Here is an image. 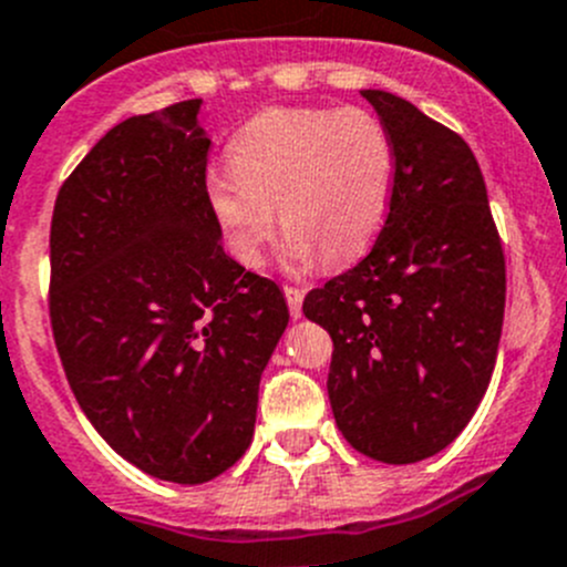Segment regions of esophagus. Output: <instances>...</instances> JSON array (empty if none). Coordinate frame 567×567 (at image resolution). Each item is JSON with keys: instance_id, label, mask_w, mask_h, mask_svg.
<instances>
[{"instance_id": "obj_1", "label": "esophagus", "mask_w": 567, "mask_h": 567, "mask_svg": "<svg viewBox=\"0 0 567 567\" xmlns=\"http://www.w3.org/2000/svg\"><path fill=\"white\" fill-rule=\"evenodd\" d=\"M284 295H287V303H289V315L298 320L300 315H303V295L306 289L300 287H284Z\"/></svg>"}]
</instances>
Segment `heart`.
I'll return each instance as SVG.
<instances>
[{
  "instance_id": "heart-1",
  "label": "heart",
  "mask_w": 567,
  "mask_h": 567,
  "mask_svg": "<svg viewBox=\"0 0 567 567\" xmlns=\"http://www.w3.org/2000/svg\"><path fill=\"white\" fill-rule=\"evenodd\" d=\"M228 158L208 172L206 199L245 267H261L278 206L292 267L353 261L390 212L395 147L368 107H269L236 133Z\"/></svg>"
}]
</instances>
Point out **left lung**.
I'll list each match as a JSON object with an SVG mask.
<instances>
[{
	"label": "left lung",
	"mask_w": 567,
	"mask_h": 567,
	"mask_svg": "<svg viewBox=\"0 0 567 567\" xmlns=\"http://www.w3.org/2000/svg\"><path fill=\"white\" fill-rule=\"evenodd\" d=\"M390 131L395 186L373 250L303 300L333 339L328 398L359 454L412 465L462 434L487 392L506 264L476 155L390 91H361Z\"/></svg>",
	"instance_id": "left-lung-1"
}]
</instances>
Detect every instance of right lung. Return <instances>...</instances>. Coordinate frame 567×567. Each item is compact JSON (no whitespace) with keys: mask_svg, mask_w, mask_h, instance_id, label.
<instances>
[{"mask_svg":"<svg viewBox=\"0 0 567 567\" xmlns=\"http://www.w3.org/2000/svg\"><path fill=\"white\" fill-rule=\"evenodd\" d=\"M197 113L186 100L111 127L63 181L50 228L69 386L118 456L175 484L241 460L289 322L278 284L225 256Z\"/></svg>","mask_w":567,"mask_h":567,"instance_id":"obj_1","label":"right lung"}]
</instances>
